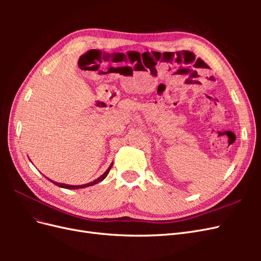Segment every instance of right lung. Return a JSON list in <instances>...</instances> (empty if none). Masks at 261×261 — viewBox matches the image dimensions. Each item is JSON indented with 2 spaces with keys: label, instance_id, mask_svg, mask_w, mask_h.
<instances>
[{
  "label": "right lung",
  "instance_id": "add662e5",
  "mask_svg": "<svg viewBox=\"0 0 261 261\" xmlns=\"http://www.w3.org/2000/svg\"><path fill=\"white\" fill-rule=\"evenodd\" d=\"M112 165H113V163H111V165H110V167L108 168V170H107V171L103 173V174H102L99 178L90 181V183H88V184H84V185H66V184L57 183V181H53V180H51V181H52V183H54L55 185H57V186L62 187V188H67V189H80V188H85V187H88V186H92V185H94V184H98V183H100L101 180H103V179L107 177V175L109 174V172H110V170H111ZM49 180H50V179H49Z\"/></svg>",
  "mask_w": 261,
  "mask_h": 261
}]
</instances>
